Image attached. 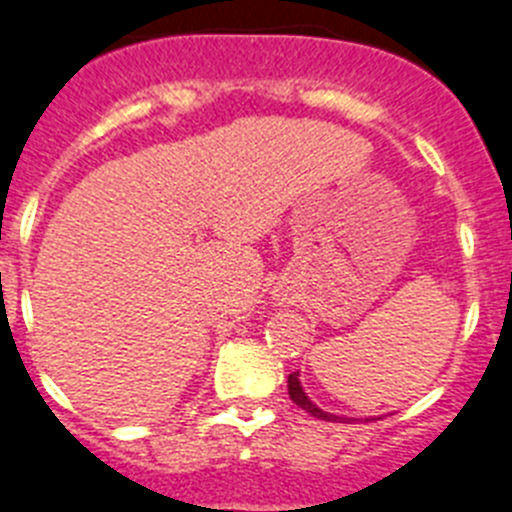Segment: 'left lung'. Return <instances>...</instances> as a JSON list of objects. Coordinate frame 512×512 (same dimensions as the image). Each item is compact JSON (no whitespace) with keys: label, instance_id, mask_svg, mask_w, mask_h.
Masks as SVG:
<instances>
[{"label":"left lung","instance_id":"obj_1","mask_svg":"<svg viewBox=\"0 0 512 512\" xmlns=\"http://www.w3.org/2000/svg\"><path fill=\"white\" fill-rule=\"evenodd\" d=\"M298 376H300L298 371H293V374L288 376V394H290V399H293L300 409H305V412L313 414V417H318V419H326V422H348V424L353 422L351 417H338V414L323 412V409L318 407V404H313V401L308 399V394H305V391H303V384H300Z\"/></svg>","mask_w":512,"mask_h":512}]
</instances>
